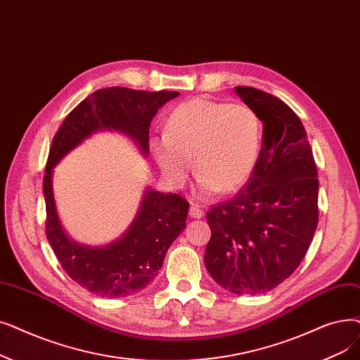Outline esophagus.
Here are the masks:
<instances>
[{"label": "esophagus", "instance_id": "obj_1", "mask_svg": "<svg viewBox=\"0 0 360 360\" xmlns=\"http://www.w3.org/2000/svg\"><path fill=\"white\" fill-rule=\"evenodd\" d=\"M190 216L194 217V219H200V217L205 216V212H202L197 205H191V207H190Z\"/></svg>", "mask_w": 360, "mask_h": 360}]
</instances>
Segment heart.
<instances>
[{"label": "heart", "instance_id": "obj_1", "mask_svg": "<svg viewBox=\"0 0 360 360\" xmlns=\"http://www.w3.org/2000/svg\"><path fill=\"white\" fill-rule=\"evenodd\" d=\"M262 147V124L244 104L209 98L181 103L165 122V135L150 141V153L163 176L181 185L191 159L202 194L240 190L253 175Z\"/></svg>", "mask_w": 360, "mask_h": 360}]
</instances>
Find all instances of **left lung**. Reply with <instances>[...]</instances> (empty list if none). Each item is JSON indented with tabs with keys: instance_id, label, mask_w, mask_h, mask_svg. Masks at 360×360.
<instances>
[{
	"instance_id": "8db88e82",
	"label": "left lung",
	"mask_w": 360,
	"mask_h": 360,
	"mask_svg": "<svg viewBox=\"0 0 360 360\" xmlns=\"http://www.w3.org/2000/svg\"><path fill=\"white\" fill-rule=\"evenodd\" d=\"M263 123L262 148L244 188L207 212L205 264L236 294L268 292L299 268L318 226V172L302 120L272 94L236 86Z\"/></svg>"
}]
</instances>
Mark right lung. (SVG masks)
Here are the masks:
<instances>
[{"instance_id": "1", "label": "right lung", "mask_w": 360, "mask_h": 360, "mask_svg": "<svg viewBox=\"0 0 360 360\" xmlns=\"http://www.w3.org/2000/svg\"><path fill=\"white\" fill-rule=\"evenodd\" d=\"M179 96L176 91L103 88L77 104L53 138L44 175L45 236L61 268L82 288L100 297H124L141 291L159 274L170 244L185 228L190 202L178 194L148 190L124 236L105 247L73 243L56 212L53 167L72 148L100 129L122 131L148 153V128L159 108Z\"/></svg>"}]
</instances>
